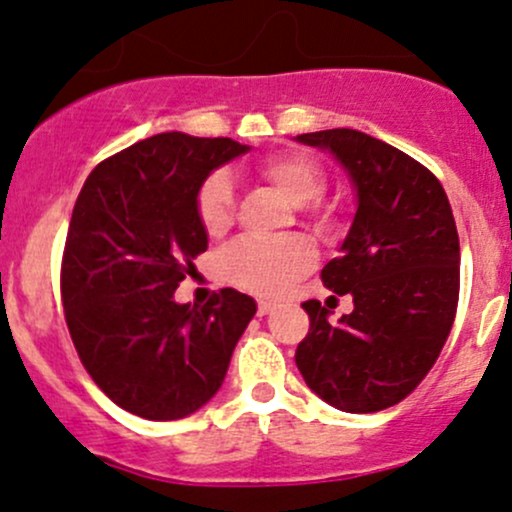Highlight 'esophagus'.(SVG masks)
<instances>
[{
	"label": "esophagus",
	"instance_id": "1",
	"mask_svg": "<svg viewBox=\"0 0 512 512\" xmlns=\"http://www.w3.org/2000/svg\"><path fill=\"white\" fill-rule=\"evenodd\" d=\"M272 310H274V303H269V301L257 303V313H260V315H269Z\"/></svg>",
	"mask_w": 512,
	"mask_h": 512
}]
</instances>
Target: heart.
<instances>
[{"label": "heart", "instance_id": "1", "mask_svg": "<svg viewBox=\"0 0 512 512\" xmlns=\"http://www.w3.org/2000/svg\"><path fill=\"white\" fill-rule=\"evenodd\" d=\"M260 175L293 207H305L322 195L325 178L313 158L303 154H276L260 163ZM197 216L209 236H219L233 221V182L216 170L197 192ZM315 262L308 240L289 238L276 243L240 240L221 257L228 281L260 296H279Z\"/></svg>", "mask_w": 512, "mask_h": 512}]
</instances>
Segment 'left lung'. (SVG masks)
I'll return each mask as SVG.
<instances>
[{"instance_id":"obj_1","label":"left lung","mask_w":512,"mask_h":512,"mask_svg":"<svg viewBox=\"0 0 512 512\" xmlns=\"http://www.w3.org/2000/svg\"><path fill=\"white\" fill-rule=\"evenodd\" d=\"M296 142L330 151L356 192L339 257L320 274L330 291L354 296V310L332 325L320 301L303 303L310 330L296 366L332 407L387 409L426 378L455 320L460 238L448 195L419 161L358 129L298 134Z\"/></svg>"}]
</instances>
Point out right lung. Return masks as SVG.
Wrapping results in <instances>:
<instances>
[{"label": "right lung", "mask_w": 512, "mask_h": 512, "mask_svg": "<svg viewBox=\"0 0 512 512\" xmlns=\"http://www.w3.org/2000/svg\"><path fill=\"white\" fill-rule=\"evenodd\" d=\"M248 151L226 137L154 134L98 163L74 204L62 257L69 334L93 383L142 419L175 421L202 409L257 313L236 289L204 305L175 301L209 245L199 187Z\"/></svg>", "instance_id": "obj_1"}]
</instances>
